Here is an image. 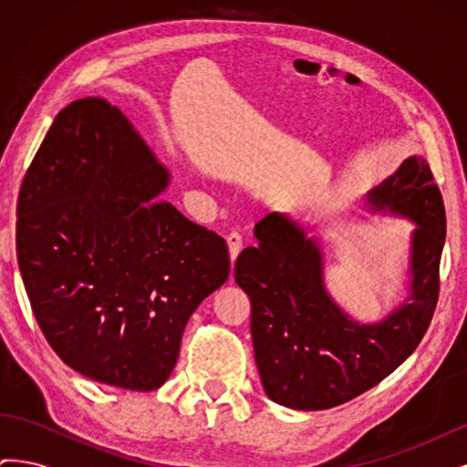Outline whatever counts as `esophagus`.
Segmentation results:
<instances>
[{"instance_id":"1","label":"esophagus","mask_w":467,"mask_h":467,"mask_svg":"<svg viewBox=\"0 0 467 467\" xmlns=\"http://www.w3.org/2000/svg\"><path fill=\"white\" fill-rule=\"evenodd\" d=\"M242 247H244V237L239 232H232L228 235V251H230V261L235 263L237 255L242 253Z\"/></svg>"}]
</instances>
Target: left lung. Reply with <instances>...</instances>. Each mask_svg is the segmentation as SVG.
Instances as JSON below:
<instances>
[{
    "label": "left lung",
    "mask_w": 467,
    "mask_h": 467,
    "mask_svg": "<svg viewBox=\"0 0 467 467\" xmlns=\"http://www.w3.org/2000/svg\"><path fill=\"white\" fill-rule=\"evenodd\" d=\"M374 212L413 222L409 296L378 323H360L323 282V251L298 222L271 212L255 225L257 247L235 261V282L251 300V338L268 400L321 411L355 400L409 358L438 300L446 214L425 158H407L366 194Z\"/></svg>",
    "instance_id": "1"
}]
</instances>
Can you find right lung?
I'll return each instance as SVG.
<instances>
[{
	"label": "right lung",
	"mask_w": 467,
	"mask_h": 467,
	"mask_svg": "<svg viewBox=\"0 0 467 467\" xmlns=\"http://www.w3.org/2000/svg\"><path fill=\"white\" fill-rule=\"evenodd\" d=\"M171 175L120 109L58 112L17 202V261L33 314L69 368L161 388L199 304L230 275L223 239L160 194Z\"/></svg>",
	"instance_id": "1"
}]
</instances>
